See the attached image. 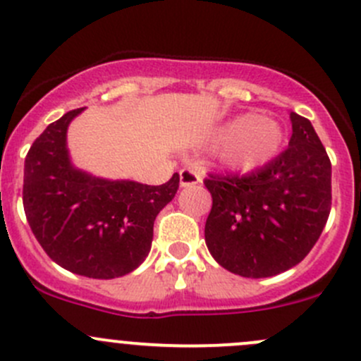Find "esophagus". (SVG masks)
I'll list each match as a JSON object with an SVG mask.
<instances>
[{
    "mask_svg": "<svg viewBox=\"0 0 361 361\" xmlns=\"http://www.w3.org/2000/svg\"><path fill=\"white\" fill-rule=\"evenodd\" d=\"M201 183V174L192 167H185L180 171V185L181 187H192V185Z\"/></svg>",
    "mask_w": 361,
    "mask_h": 361,
    "instance_id": "obj_1",
    "label": "esophagus"
}]
</instances>
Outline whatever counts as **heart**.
Wrapping results in <instances>:
<instances>
[{
  "label": "heart",
  "mask_w": 361,
  "mask_h": 361,
  "mask_svg": "<svg viewBox=\"0 0 361 361\" xmlns=\"http://www.w3.org/2000/svg\"><path fill=\"white\" fill-rule=\"evenodd\" d=\"M225 140L220 160L235 171H250L269 162L278 152L283 130L269 116L245 115L228 122L218 134Z\"/></svg>",
  "instance_id": "1"
}]
</instances>
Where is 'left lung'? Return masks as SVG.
Masks as SVG:
<instances>
[{
    "label": "left lung",
    "instance_id": "8db88e82",
    "mask_svg": "<svg viewBox=\"0 0 361 361\" xmlns=\"http://www.w3.org/2000/svg\"><path fill=\"white\" fill-rule=\"evenodd\" d=\"M288 148L250 174H209L204 238L214 260L243 278H269L307 257L332 206V164L307 118L290 113Z\"/></svg>",
    "mask_w": 361,
    "mask_h": 361
}]
</instances>
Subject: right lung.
Returning <instances> with one entry per match:
<instances>
[{"instance_id":"right-lung-1","label":"right lung","mask_w":361,"mask_h":361,"mask_svg":"<svg viewBox=\"0 0 361 361\" xmlns=\"http://www.w3.org/2000/svg\"><path fill=\"white\" fill-rule=\"evenodd\" d=\"M82 111L71 110L50 123L29 148L23 187L25 218L42 248L61 267L94 279L120 278L150 253L154 221L176 195L180 174L152 187L75 169L66 133Z\"/></svg>"}]
</instances>
